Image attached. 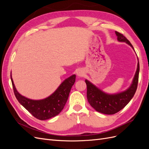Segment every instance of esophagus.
I'll return each instance as SVG.
<instances>
[{"label": "esophagus", "instance_id": "34e87169", "mask_svg": "<svg viewBox=\"0 0 149 149\" xmlns=\"http://www.w3.org/2000/svg\"><path fill=\"white\" fill-rule=\"evenodd\" d=\"M77 74H78V76H79V77H82V76H84V73H83L82 71H78V73H77Z\"/></svg>", "mask_w": 149, "mask_h": 149}]
</instances>
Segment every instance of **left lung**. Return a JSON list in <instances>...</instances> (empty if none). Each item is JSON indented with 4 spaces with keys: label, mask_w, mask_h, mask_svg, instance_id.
Segmentation results:
<instances>
[{
    "label": "left lung",
    "mask_w": 149,
    "mask_h": 149,
    "mask_svg": "<svg viewBox=\"0 0 149 149\" xmlns=\"http://www.w3.org/2000/svg\"><path fill=\"white\" fill-rule=\"evenodd\" d=\"M119 42H126L134 49L130 42L123 34L116 31ZM139 63L130 87L125 91L119 94L110 95L101 91L95 86L86 79L87 85V99L89 103L96 111L105 114H114L120 111L127 104L136 93L137 88L139 74Z\"/></svg>",
    "instance_id": "8db88e82"
}]
</instances>
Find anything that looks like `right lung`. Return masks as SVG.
<instances>
[{
  "mask_svg": "<svg viewBox=\"0 0 149 149\" xmlns=\"http://www.w3.org/2000/svg\"><path fill=\"white\" fill-rule=\"evenodd\" d=\"M10 76L13 92L18 101L35 118L42 120L55 117L63 110L76 80V76H71L65 79L55 92L48 97L42 100H31L22 96L17 92Z\"/></svg>",
  "mask_w": 149,
  "mask_h": 149,
  "instance_id": "1",
  "label": "right lung"
}]
</instances>
